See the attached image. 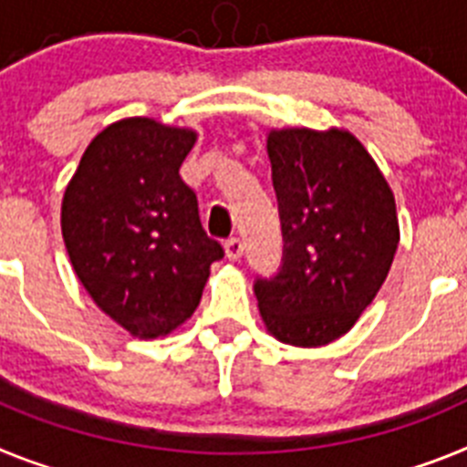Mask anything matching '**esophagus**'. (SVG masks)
<instances>
[{"instance_id": "esophagus-1", "label": "esophagus", "mask_w": 467, "mask_h": 467, "mask_svg": "<svg viewBox=\"0 0 467 467\" xmlns=\"http://www.w3.org/2000/svg\"><path fill=\"white\" fill-rule=\"evenodd\" d=\"M242 254H244V244H242V239L230 237L228 242H225V256H228L230 261H239V258H242Z\"/></svg>"}]
</instances>
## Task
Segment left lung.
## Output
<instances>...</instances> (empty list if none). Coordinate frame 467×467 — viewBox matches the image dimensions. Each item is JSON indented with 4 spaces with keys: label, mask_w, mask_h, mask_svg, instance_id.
I'll return each instance as SVG.
<instances>
[{
    "label": "left lung",
    "mask_w": 467,
    "mask_h": 467,
    "mask_svg": "<svg viewBox=\"0 0 467 467\" xmlns=\"http://www.w3.org/2000/svg\"><path fill=\"white\" fill-rule=\"evenodd\" d=\"M284 258L256 279L267 334L286 346L340 338L371 306L400 244L395 194L346 129H270Z\"/></svg>",
    "instance_id": "left-lung-1"
}]
</instances>
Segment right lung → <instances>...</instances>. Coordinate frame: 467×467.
<instances>
[{
    "instance_id": "add662e5",
    "label": "right lung",
    "mask_w": 467,
    "mask_h": 467,
    "mask_svg": "<svg viewBox=\"0 0 467 467\" xmlns=\"http://www.w3.org/2000/svg\"><path fill=\"white\" fill-rule=\"evenodd\" d=\"M192 129L150 117L105 127L65 188L60 230L93 303L136 338L171 334L197 310L223 246L178 173Z\"/></svg>"
}]
</instances>
